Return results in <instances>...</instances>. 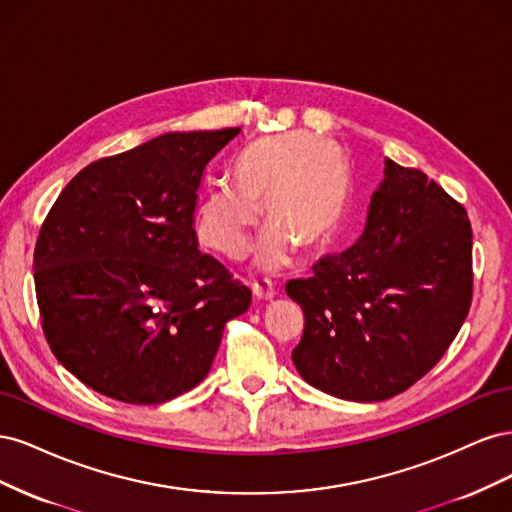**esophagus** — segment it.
<instances>
[{
    "instance_id": "obj_1",
    "label": "esophagus",
    "mask_w": 512,
    "mask_h": 512,
    "mask_svg": "<svg viewBox=\"0 0 512 512\" xmlns=\"http://www.w3.org/2000/svg\"><path fill=\"white\" fill-rule=\"evenodd\" d=\"M252 292H254V297L260 299V301H271L277 294L273 282L267 280V277H265V280H254L252 282Z\"/></svg>"
}]
</instances>
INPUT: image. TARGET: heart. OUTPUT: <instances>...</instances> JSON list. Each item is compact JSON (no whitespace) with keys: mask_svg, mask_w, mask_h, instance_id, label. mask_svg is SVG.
<instances>
[{"mask_svg":"<svg viewBox=\"0 0 512 512\" xmlns=\"http://www.w3.org/2000/svg\"><path fill=\"white\" fill-rule=\"evenodd\" d=\"M237 181H218L196 211V232L213 252L241 260L252 247L254 230L269 224L258 265L286 267L294 245L318 252L342 222L348 198V166L339 149L305 132L256 138L235 160Z\"/></svg>","mask_w":512,"mask_h":512,"instance_id":"1","label":"heart"}]
</instances>
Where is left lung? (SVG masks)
<instances>
[{"label": "left lung", "mask_w": 512, "mask_h": 512, "mask_svg": "<svg viewBox=\"0 0 512 512\" xmlns=\"http://www.w3.org/2000/svg\"><path fill=\"white\" fill-rule=\"evenodd\" d=\"M286 292L305 316L292 350L303 380L348 401L389 399L442 359L470 312L468 211L386 158L361 239Z\"/></svg>", "instance_id": "left-lung-1"}]
</instances>
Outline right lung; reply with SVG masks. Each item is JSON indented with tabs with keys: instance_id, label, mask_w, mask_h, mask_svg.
<instances>
[{
	"instance_id": "right-lung-1",
	"label": "right lung",
	"mask_w": 512,
	"mask_h": 512,
	"mask_svg": "<svg viewBox=\"0 0 512 512\" xmlns=\"http://www.w3.org/2000/svg\"><path fill=\"white\" fill-rule=\"evenodd\" d=\"M241 128L170 132L85 166L34 250L42 331L89 389L153 406L188 393L252 290L198 250L194 211L209 162Z\"/></svg>"
}]
</instances>
